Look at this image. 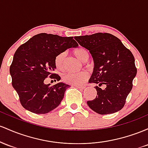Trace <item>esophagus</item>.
I'll return each instance as SVG.
<instances>
[{
    "mask_svg": "<svg viewBox=\"0 0 148 148\" xmlns=\"http://www.w3.org/2000/svg\"><path fill=\"white\" fill-rule=\"evenodd\" d=\"M75 87L76 88H78V89H84V87H83V86H77V85H75Z\"/></svg>",
    "mask_w": 148,
    "mask_h": 148,
    "instance_id": "esophagus-1",
    "label": "esophagus"
}]
</instances>
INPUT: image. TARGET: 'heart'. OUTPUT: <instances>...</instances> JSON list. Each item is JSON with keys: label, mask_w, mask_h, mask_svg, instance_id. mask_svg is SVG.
I'll use <instances>...</instances> for the list:
<instances>
[{"label": "heart", "mask_w": 148, "mask_h": 148, "mask_svg": "<svg viewBox=\"0 0 148 148\" xmlns=\"http://www.w3.org/2000/svg\"><path fill=\"white\" fill-rule=\"evenodd\" d=\"M75 55L82 61H87L89 59V52L85 48L79 47L74 52ZM66 52H61L57 54L54 59V63L56 69L64 70V63L66 59ZM89 77V74L85 71H81L77 73H69L64 76V80L66 83L73 85L82 86L85 84Z\"/></svg>", "instance_id": "obj_1"}]
</instances>
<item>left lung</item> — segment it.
I'll return each instance as SVG.
<instances>
[{
  "instance_id": "obj_1",
  "label": "left lung",
  "mask_w": 148,
  "mask_h": 148,
  "mask_svg": "<svg viewBox=\"0 0 148 148\" xmlns=\"http://www.w3.org/2000/svg\"><path fill=\"white\" fill-rule=\"evenodd\" d=\"M92 54L94 63L90 83L98 84L97 96L88 101L87 105L100 114H112L120 110L132 90L133 79L136 75L134 55L118 38L107 33L75 38ZM106 86L104 90L99 87Z\"/></svg>"
}]
</instances>
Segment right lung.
<instances>
[{
	"label": "right lung",
	"mask_w": 148,
	"mask_h": 148,
	"mask_svg": "<svg viewBox=\"0 0 148 148\" xmlns=\"http://www.w3.org/2000/svg\"><path fill=\"white\" fill-rule=\"evenodd\" d=\"M78 44L73 37L39 34L16 49L10 68L12 87L26 110L36 114H45L59 106L70 85L58 82L49 87L45 83L48 76L57 81L59 75L54 59L57 54Z\"/></svg>",
	"instance_id": "obj_1"
}]
</instances>
